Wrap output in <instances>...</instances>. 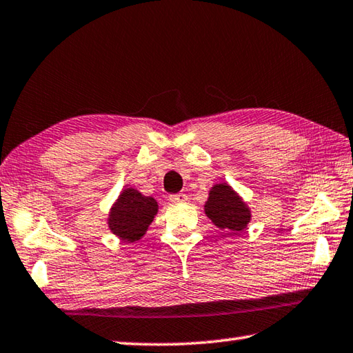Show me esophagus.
Masks as SVG:
<instances>
[{
    "label": "esophagus",
    "mask_w": 353,
    "mask_h": 353,
    "mask_svg": "<svg viewBox=\"0 0 353 353\" xmlns=\"http://www.w3.org/2000/svg\"><path fill=\"white\" fill-rule=\"evenodd\" d=\"M170 200L172 203H183V202H186V200H188V196L183 194V192H177V194H171Z\"/></svg>",
    "instance_id": "esophagus-1"
}]
</instances>
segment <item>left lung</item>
<instances>
[{"label": "left lung", "mask_w": 353, "mask_h": 353, "mask_svg": "<svg viewBox=\"0 0 353 353\" xmlns=\"http://www.w3.org/2000/svg\"><path fill=\"white\" fill-rule=\"evenodd\" d=\"M203 210L214 225L232 236L248 230L252 217L251 208L243 197L226 182L212 185Z\"/></svg>", "instance_id": "left-lung-1"}]
</instances>
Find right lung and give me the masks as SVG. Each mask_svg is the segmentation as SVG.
<instances>
[{"label":"right lung","instance_id":"right-lung-1","mask_svg":"<svg viewBox=\"0 0 353 353\" xmlns=\"http://www.w3.org/2000/svg\"><path fill=\"white\" fill-rule=\"evenodd\" d=\"M159 211L156 199L143 196L139 190H122L108 211L107 225L117 239L133 243L142 239Z\"/></svg>","mask_w":353,"mask_h":353}]
</instances>
